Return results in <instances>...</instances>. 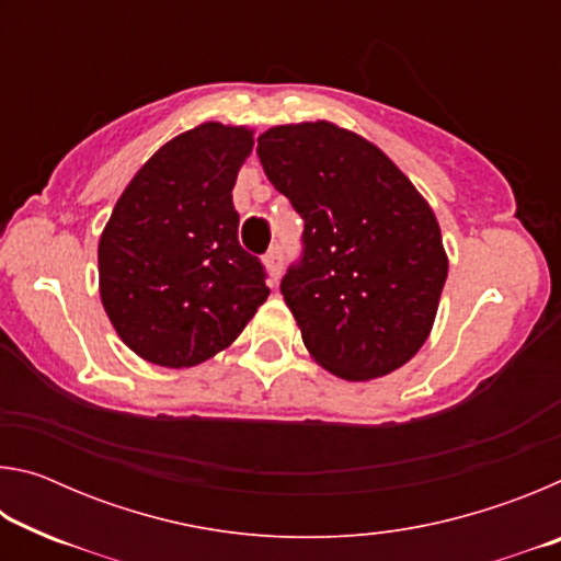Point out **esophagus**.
<instances>
[{
  "instance_id": "esophagus-1",
  "label": "esophagus",
  "mask_w": 561,
  "mask_h": 561,
  "mask_svg": "<svg viewBox=\"0 0 561 561\" xmlns=\"http://www.w3.org/2000/svg\"><path fill=\"white\" fill-rule=\"evenodd\" d=\"M264 267H267V274L272 282H277L282 277V267H284V257H282V247L274 244L272 250L264 254Z\"/></svg>"
}]
</instances>
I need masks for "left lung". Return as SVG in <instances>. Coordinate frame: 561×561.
I'll use <instances>...</instances> for the list:
<instances>
[{
    "mask_svg": "<svg viewBox=\"0 0 561 561\" xmlns=\"http://www.w3.org/2000/svg\"><path fill=\"white\" fill-rule=\"evenodd\" d=\"M257 156L304 220L301 260L279 289L309 354L346 381L408 364L448 277L425 197L381 148L329 121L264 130Z\"/></svg>",
    "mask_w": 561,
    "mask_h": 561,
    "instance_id": "obj_1",
    "label": "left lung"
}]
</instances>
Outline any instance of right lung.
I'll return each instance as SVG.
<instances>
[{
	"mask_svg": "<svg viewBox=\"0 0 561 561\" xmlns=\"http://www.w3.org/2000/svg\"><path fill=\"white\" fill-rule=\"evenodd\" d=\"M254 138L203 123L158 148L123 190L99 242L103 309L130 351L168 368L232 344L270 297L237 240L232 187Z\"/></svg>",
	"mask_w": 561,
	"mask_h": 561,
	"instance_id": "1",
	"label": "right lung"
}]
</instances>
